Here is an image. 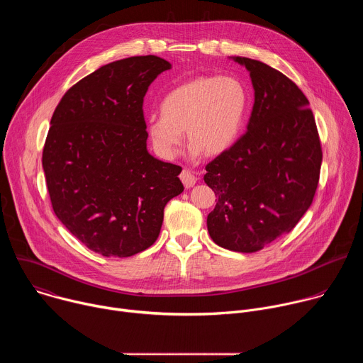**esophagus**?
Returning a JSON list of instances; mask_svg holds the SVG:
<instances>
[{"label": "esophagus", "instance_id": "34e87169", "mask_svg": "<svg viewBox=\"0 0 363 363\" xmlns=\"http://www.w3.org/2000/svg\"><path fill=\"white\" fill-rule=\"evenodd\" d=\"M179 178H181V181H182V184H184L185 188H191V186H194L195 182H196V177H195L191 171H188V169H184V171L181 172Z\"/></svg>", "mask_w": 363, "mask_h": 363}]
</instances>
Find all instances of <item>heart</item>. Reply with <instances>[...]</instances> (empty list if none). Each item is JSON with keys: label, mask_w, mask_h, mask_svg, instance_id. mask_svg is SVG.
Masks as SVG:
<instances>
[{"label": "heart", "mask_w": 363, "mask_h": 363, "mask_svg": "<svg viewBox=\"0 0 363 363\" xmlns=\"http://www.w3.org/2000/svg\"><path fill=\"white\" fill-rule=\"evenodd\" d=\"M161 113L147 119L146 130L161 158L174 160L186 136L189 155L198 158L205 152L217 157L231 149L241 136L248 93L233 76H198L164 94Z\"/></svg>", "instance_id": "b5f03b06"}]
</instances>
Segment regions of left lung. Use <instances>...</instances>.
I'll return each instance as SVG.
<instances>
[{
    "instance_id": "8db88e82",
    "label": "left lung",
    "mask_w": 363,
    "mask_h": 363,
    "mask_svg": "<svg viewBox=\"0 0 363 363\" xmlns=\"http://www.w3.org/2000/svg\"><path fill=\"white\" fill-rule=\"evenodd\" d=\"M250 72L254 106L247 132L205 167L218 199L206 218L216 244L254 252L290 233L312 205L322 146L308 100L263 62L233 57Z\"/></svg>"
}]
</instances>
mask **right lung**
<instances>
[{
	"mask_svg": "<svg viewBox=\"0 0 363 363\" xmlns=\"http://www.w3.org/2000/svg\"><path fill=\"white\" fill-rule=\"evenodd\" d=\"M171 63L136 56L101 66L62 97L43 149L55 214L87 248L130 257L157 241L182 168L146 149L143 97Z\"/></svg>",
	"mask_w": 363,
	"mask_h": 363,
	"instance_id": "right-lung-1",
	"label": "right lung"
}]
</instances>
